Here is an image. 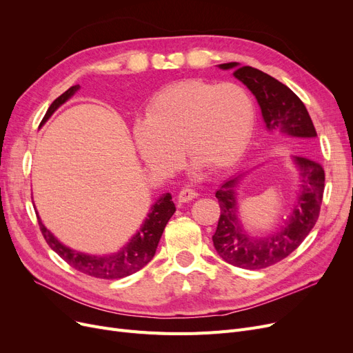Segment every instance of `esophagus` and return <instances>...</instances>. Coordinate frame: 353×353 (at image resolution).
I'll use <instances>...</instances> for the list:
<instances>
[{
    "label": "esophagus",
    "instance_id": "1",
    "mask_svg": "<svg viewBox=\"0 0 353 353\" xmlns=\"http://www.w3.org/2000/svg\"><path fill=\"white\" fill-rule=\"evenodd\" d=\"M198 196V192L192 188H182L178 194V201L179 203H188V201L194 199Z\"/></svg>",
    "mask_w": 353,
    "mask_h": 353
}]
</instances>
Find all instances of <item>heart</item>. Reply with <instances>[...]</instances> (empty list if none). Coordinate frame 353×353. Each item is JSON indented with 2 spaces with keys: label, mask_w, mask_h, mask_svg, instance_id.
<instances>
[{
  "label": "heart",
  "mask_w": 353,
  "mask_h": 353,
  "mask_svg": "<svg viewBox=\"0 0 353 353\" xmlns=\"http://www.w3.org/2000/svg\"><path fill=\"white\" fill-rule=\"evenodd\" d=\"M256 121L250 93L236 83L187 79L159 90L146 108V121L133 128L141 158L158 172H170L188 158L212 170L243 155Z\"/></svg>",
  "instance_id": "heart-1"
}]
</instances>
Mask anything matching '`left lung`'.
<instances>
[{"label":"left lung","mask_w":353,"mask_h":353,"mask_svg":"<svg viewBox=\"0 0 353 353\" xmlns=\"http://www.w3.org/2000/svg\"><path fill=\"white\" fill-rule=\"evenodd\" d=\"M223 70L234 69V76L243 81L257 99L263 119L270 132L293 138L312 139L317 133L303 102L286 86L267 73L239 63L218 64ZM300 171V192L297 205L283 228L268 237H250L243 230L237 212L236 187L243 175L225 181L215 192L221 214L212 236L220 257L240 268L259 270L273 265L303 243L314 227L325 191V171L321 163L305 157H294Z\"/></svg>","instance_id":"obj_1"}]
</instances>
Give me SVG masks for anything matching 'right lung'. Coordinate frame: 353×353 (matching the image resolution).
Listing matches in <instances>:
<instances>
[{
    "mask_svg": "<svg viewBox=\"0 0 353 353\" xmlns=\"http://www.w3.org/2000/svg\"><path fill=\"white\" fill-rule=\"evenodd\" d=\"M79 85L67 89L61 96H59L54 102L50 105L46 112L40 125L47 122L57 108H60L64 102H67L77 90ZM175 212V204L172 201L171 194H163L157 203L150 208L148 218L139 231L133 236V239L114 254L109 256H89L79 253L69 247L63 245L52 232H50L39 218V225L41 234L47 244L52 247L56 253L67 263L70 264L76 270L85 273L97 279H122L139 272L150 260L154 259L158 243L161 240L165 225L170 221V218Z\"/></svg>",
    "mask_w": 353,
    "mask_h": 353,
    "instance_id": "right-lung-1",
    "label": "right lung"
}]
</instances>
